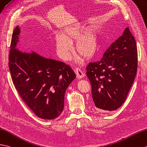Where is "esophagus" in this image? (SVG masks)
I'll return each mask as SVG.
<instances>
[{"label":"esophagus","instance_id":"1","mask_svg":"<svg viewBox=\"0 0 147 147\" xmlns=\"http://www.w3.org/2000/svg\"><path fill=\"white\" fill-rule=\"evenodd\" d=\"M75 73H76V74L77 75V78H79V79H81V78H82L85 76V74L83 72V71H82L80 69H79V68H78V67H76V69H75Z\"/></svg>","mask_w":147,"mask_h":147}]
</instances>
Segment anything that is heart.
<instances>
[{"label":"heart","instance_id":"heart-1","mask_svg":"<svg viewBox=\"0 0 147 147\" xmlns=\"http://www.w3.org/2000/svg\"><path fill=\"white\" fill-rule=\"evenodd\" d=\"M85 27L80 22L65 27L60 31V35L55 37L57 54L61 59L67 61L73 53L71 43L75 42L74 49L80 55L90 59L96 53L98 45L96 29L94 27L85 30ZM78 63H81L83 57L78 56L75 58Z\"/></svg>","mask_w":147,"mask_h":147}]
</instances>
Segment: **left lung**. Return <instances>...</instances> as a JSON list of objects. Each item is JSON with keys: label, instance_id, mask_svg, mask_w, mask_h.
Returning <instances> with one entry per match:
<instances>
[{"label": "left lung", "instance_id": "obj_1", "mask_svg": "<svg viewBox=\"0 0 147 147\" xmlns=\"http://www.w3.org/2000/svg\"><path fill=\"white\" fill-rule=\"evenodd\" d=\"M137 55L135 37L127 27L100 61L89 63L86 75L96 110L114 111L124 103L135 78Z\"/></svg>", "mask_w": 147, "mask_h": 147}]
</instances>
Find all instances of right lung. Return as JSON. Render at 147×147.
<instances>
[{"label": "right lung", "mask_w": 147, "mask_h": 147, "mask_svg": "<svg viewBox=\"0 0 147 147\" xmlns=\"http://www.w3.org/2000/svg\"><path fill=\"white\" fill-rule=\"evenodd\" d=\"M20 32L18 26L12 34L9 57L13 84L37 117L55 119L63 112L66 90L76 74L63 62L17 48Z\"/></svg>", "instance_id": "add662e5"}]
</instances>
